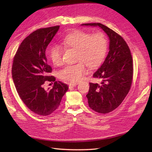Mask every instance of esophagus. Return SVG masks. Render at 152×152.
Instances as JSON below:
<instances>
[{
	"instance_id": "34e87169",
	"label": "esophagus",
	"mask_w": 152,
	"mask_h": 152,
	"mask_svg": "<svg viewBox=\"0 0 152 152\" xmlns=\"http://www.w3.org/2000/svg\"><path fill=\"white\" fill-rule=\"evenodd\" d=\"M77 84H77V83H69V88H73L74 86H76Z\"/></svg>"
}]
</instances>
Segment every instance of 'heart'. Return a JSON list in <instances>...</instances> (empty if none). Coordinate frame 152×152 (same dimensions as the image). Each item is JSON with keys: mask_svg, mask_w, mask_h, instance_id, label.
<instances>
[{"mask_svg": "<svg viewBox=\"0 0 152 152\" xmlns=\"http://www.w3.org/2000/svg\"><path fill=\"white\" fill-rule=\"evenodd\" d=\"M64 46L77 50L76 64H69L60 70L59 77L62 80L77 83L82 80L88 72L87 66L94 69L104 61L108 49V42L105 35L98 31L91 34L90 32L77 30L69 33L62 39ZM62 48L55 44L50 47L48 55L55 66L62 62Z\"/></svg>", "mask_w": 152, "mask_h": 152, "instance_id": "heart-1", "label": "heart"}]
</instances>
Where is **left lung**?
I'll return each mask as SVG.
<instances>
[{
  "label": "left lung",
  "mask_w": 152,
  "mask_h": 152,
  "mask_svg": "<svg viewBox=\"0 0 152 152\" xmlns=\"http://www.w3.org/2000/svg\"><path fill=\"white\" fill-rule=\"evenodd\" d=\"M82 25L99 26L110 39L108 54L93 75L101 79V82L90 83L86 95L91 109L100 113H108L121 104L131 88L134 75L131 51L124 39L106 26L99 23Z\"/></svg>",
  "instance_id": "8db88e82"
}]
</instances>
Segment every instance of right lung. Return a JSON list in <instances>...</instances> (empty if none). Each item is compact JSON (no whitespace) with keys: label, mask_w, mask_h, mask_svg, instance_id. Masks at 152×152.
<instances>
[{"label":"right lung","mask_w":152,"mask_h":152,"mask_svg":"<svg viewBox=\"0 0 152 152\" xmlns=\"http://www.w3.org/2000/svg\"><path fill=\"white\" fill-rule=\"evenodd\" d=\"M59 27L40 28L32 32L21 42L13 58L12 73L17 93L29 110L41 116L56 111L68 90L67 84L49 75L52 68L45 53ZM46 82H54L51 90L44 89Z\"/></svg>","instance_id":"1"}]
</instances>
